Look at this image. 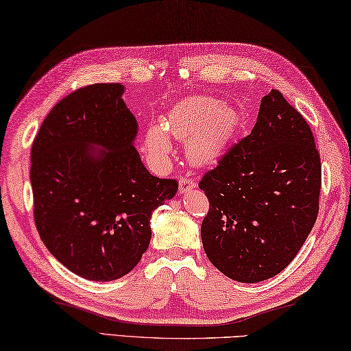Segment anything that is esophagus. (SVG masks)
I'll return each mask as SVG.
<instances>
[{
  "label": "esophagus",
  "mask_w": 351,
  "mask_h": 351,
  "mask_svg": "<svg viewBox=\"0 0 351 351\" xmlns=\"http://www.w3.org/2000/svg\"><path fill=\"white\" fill-rule=\"evenodd\" d=\"M195 188V182L193 178H188V177H180V180H178V193L184 194L188 193V191L194 189Z\"/></svg>",
  "instance_id": "34e87169"
}]
</instances>
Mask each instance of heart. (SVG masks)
<instances>
[{
    "label": "heart",
    "mask_w": 351,
    "mask_h": 351,
    "mask_svg": "<svg viewBox=\"0 0 351 351\" xmlns=\"http://www.w3.org/2000/svg\"><path fill=\"white\" fill-rule=\"evenodd\" d=\"M240 114L220 99L194 96L178 102L162 121V127L153 125L147 133V148L158 158L171 153L174 137L186 142V156L198 167L215 163L232 141Z\"/></svg>",
    "instance_id": "b5f03b06"
}]
</instances>
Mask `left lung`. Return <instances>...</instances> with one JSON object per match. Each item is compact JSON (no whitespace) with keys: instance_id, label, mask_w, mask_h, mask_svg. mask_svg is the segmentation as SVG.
<instances>
[{"instance_id":"left-lung-1","label":"left lung","mask_w":351,"mask_h":351,"mask_svg":"<svg viewBox=\"0 0 351 351\" xmlns=\"http://www.w3.org/2000/svg\"><path fill=\"white\" fill-rule=\"evenodd\" d=\"M209 200L202 241L209 261L240 282L292 263L319 210L321 158L306 119L278 90L261 99L249 136L198 183Z\"/></svg>"}]
</instances>
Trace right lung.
Instances as JSON below:
<instances>
[{
    "instance_id": "right-lung-1",
    "label": "right lung",
    "mask_w": 351,
    "mask_h": 351,
    "mask_svg": "<svg viewBox=\"0 0 351 351\" xmlns=\"http://www.w3.org/2000/svg\"><path fill=\"white\" fill-rule=\"evenodd\" d=\"M123 90L91 84L73 91L51 108L32 147L39 237L59 263L91 281H113L137 266L149 246L151 215L178 189L142 163Z\"/></svg>"
}]
</instances>
